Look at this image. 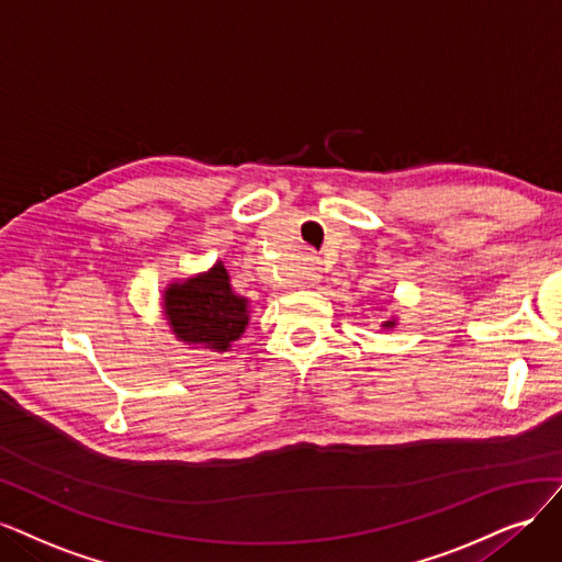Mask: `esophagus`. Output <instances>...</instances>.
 Masks as SVG:
<instances>
[{
  "mask_svg": "<svg viewBox=\"0 0 562 562\" xmlns=\"http://www.w3.org/2000/svg\"><path fill=\"white\" fill-rule=\"evenodd\" d=\"M313 280H317V276H313Z\"/></svg>",
  "mask_w": 562,
  "mask_h": 562,
  "instance_id": "obj_1",
  "label": "esophagus"
}]
</instances>
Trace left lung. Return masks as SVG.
<instances>
[{"mask_svg":"<svg viewBox=\"0 0 562 562\" xmlns=\"http://www.w3.org/2000/svg\"><path fill=\"white\" fill-rule=\"evenodd\" d=\"M380 327H385V329H392V327H396V319H387V322H383V324H380Z\"/></svg>","mask_w":562,"mask_h":562,"instance_id":"8db88e82","label":"left lung"}]
</instances>
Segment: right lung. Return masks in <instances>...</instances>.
Returning a JSON list of instances; mask_svg holds the SVG:
<instances>
[{"mask_svg": "<svg viewBox=\"0 0 562 562\" xmlns=\"http://www.w3.org/2000/svg\"><path fill=\"white\" fill-rule=\"evenodd\" d=\"M228 273L216 261L207 273L172 282L162 292V313L177 340L226 352L249 324V301L231 289Z\"/></svg>", "mask_w": 562, "mask_h": 562, "instance_id": "add662e5", "label": "right lung"}]
</instances>
